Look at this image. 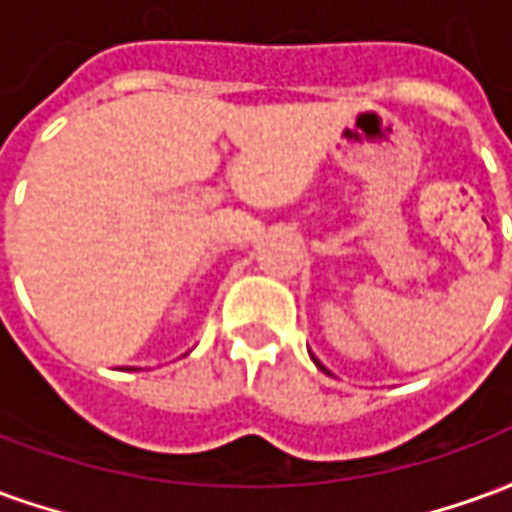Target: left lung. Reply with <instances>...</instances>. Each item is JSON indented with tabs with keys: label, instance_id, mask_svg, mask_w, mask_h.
<instances>
[{
	"label": "left lung",
	"instance_id": "left-lung-1",
	"mask_svg": "<svg viewBox=\"0 0 512 512\" xmlns=\"http://www.w3.org/2000/svg\"><path fill=\"white\" fill-rule=\"evenodd\" d=\"M315 365H318V367H321V370H323V373H326V367H323V365H321V362H318V359H315Z\"/></svg>",
	"mask_w": 512,
	"mask_h": 512
}]
</instances>
